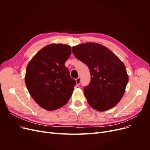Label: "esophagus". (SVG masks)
<instances>
[{"label":"esophagus","mask_w":150,"mask_h":150,"mask_svg":"<svg viewBox=\"0 0 150 150\" xmlns=\"http://www.w3.org/2000/svg\"><path fill=\"white\" fill-rule=\"evenodd\" d=\"M76 82L77 86H79V84L81 83V79H80L79 77H78V78L76 79Z\"/></svg>","instance_id":"obj_1"}]
</instances>
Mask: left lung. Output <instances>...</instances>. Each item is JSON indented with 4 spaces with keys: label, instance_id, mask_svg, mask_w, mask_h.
Listing matches in <instances>:
<instances>
[{
    "label": "left lung",
    "instance_id": "left-lung-1",
    "mask_svg": "<svg viewBox=\"0 0 150 150\" xmlns=\"http://www.w3.org/2000/svg\"><path fill=\"white\" fill-rule=\"evenodd\" d=\"M72 52L90 71L91 81L83 88L89 105L98 111L116 106L128 82L123 63L110 49L97 43L79 44L72 47Z\"/></svg>",
    "mask_w": 150,
    "mask_h": 150
}]
</instances>
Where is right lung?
<instances>
[{"label": "right lung", "mask_w": 150, "mask_h": 150, "mask_svg": "<svg viewBox=\"0 0 150 150\" xmlns=\"http://www.w3.org/2000/svg\"><path fill=\"white\" fill-rule=\"evenodd\" d=\"M71 53L67 45L50 44L40 49L27 66L26 87L45 110L53 111L65 105L73 92L76 81L64 64Z\"/></svg>", "instance_id": "1"}]
</instances>
